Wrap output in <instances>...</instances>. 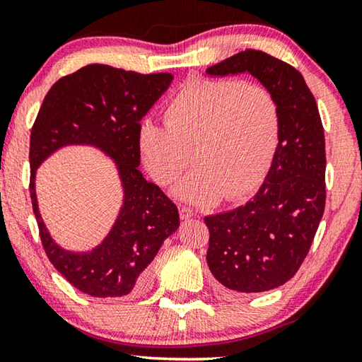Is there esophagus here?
I'll list each match as a JSON object with an SVG mask.
<instances>
[{
    "instance_id": "1",
    "label": "esophagus",
    "mask_w": 362,
    "mask_h": 362,
    "mask_svg": "<svg viewBox=\"0 0 362 362\" xmlns=\"http://www.w3.org/2000/svg\"><path fill=\"white\" fill-rule=\"evenodd\" d=\"M179 212H180V218H182V220L192 218V217L194 216V211H193V209H189L188 206H182Z\"/></svg>"
}]
</instances>
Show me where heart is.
Masks as SVG:
<instances>
[{"label":"heart","mask_w":362,"mask_h":362,"mask_svg":"<svg viewBox=\"0 0 362 362\" xmlns=\"http://www.w3.org/2000/svg\"><path fill=\"white\" fill-rule=\"evenodd\" d=\"M166 124L145 121L139 146L153 179H179L175 194L198 204L238 199L259 185L278 148L281 113L274 95L241 79L188 81L164 110Z\"/></svg>","instance_id":"heart-1"}]
</instances>
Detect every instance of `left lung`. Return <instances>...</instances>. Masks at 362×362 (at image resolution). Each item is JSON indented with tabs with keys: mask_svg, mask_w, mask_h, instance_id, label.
I'll use <instances>...</instances> for the list:
<instances>
[{
	"mask_svg": "<svg viewBox=\"0 0 362 362\" xmlns=\"http://www.w3.org/2000/svg\"><path fill=\"white\" fill-rule=\"evenodd\" d=\"M250 73L274 95L281 132L272 168L244 206L209 216L207 265L233 292H263L298 272L326 206V142L320 110L302 73L267 52L246 49L206 70Z\"/></svg>",
	"mask_w": 362,
	"mask_h": 362,
	"instance_id": "left-lung-1",
	"label": "left lung"
}]
</instances>
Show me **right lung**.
I'll return each instance as SVG.
<instances>
[{
	"instance_id": "1",
	"label": "right lung",
	"mask_w": 362,
	"mask_h": 362,
	"mask_svg": "<svg viewBox=\"0 0 362 362\" xmlns=\"http://www.w3.org/2000/svg\"><path fill=\"white\" fill-rule=\"evenodd\" d=\"M173 81L170 73L86 65L49 89L30 134V196L40 238L54 268L83 293L134 297L150 284L148 265L163 241L179 228L177 206L139 170L140 119ZM94 144L113 157L125 188L122 212L99 248L69 253L48 236L34 194V170L60 146Z\"/></svg>"
}]
</instances>
